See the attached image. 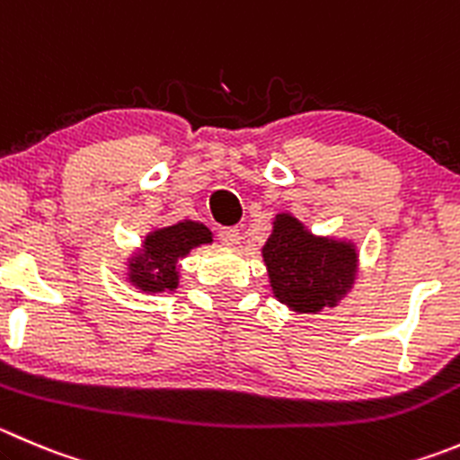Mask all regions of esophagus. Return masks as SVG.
<instances>
[{"instance_id": "34e87169", "label": "esophagus", "mask_w": 460, "mask_h": 460, "mask_svg": "<svg viewBox=\"0 0 460 460\" xmlns=\"http://www.w3.org/2000/svg\"><path fill=\"white\" fill-rule=\"evenodd\" d=\"M217 238H220V243L226 244V247H238L243 235H240V229H235V226H225V229L217 231Z\"/></svg>"}]
</instances>
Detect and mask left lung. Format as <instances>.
I'll return each instance as SVG.
<instances>
[{
    "instance_id": "1",
    "label": "left lung",
    "mask_w": 460,
    "mask_h": 460,
    "mask_svg": "<svg viewBox=\"0 0 460 460\" xmlns=\"http://www.w3.org/2000/svg\"><path fill=\"white\" fill-rule=\"evenodd\" d=\"M274 296L294 312L316 314L334 307L358 279L353 243L312 235L289 213H279L262 247Z\"/></svg>"
}]
</instances>
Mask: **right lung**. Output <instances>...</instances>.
<instances>
[{"instance_id":"right-lung-1","label":"right lung","mask_w":460,"mask_h":460,"mask_svg":"<svg viewBox=\"0 0 460 460\" xmlns=\"http://www.w3.org/2000/svg\"><path fill=\"white\" fill-rule=\"evenodd\" d=\"M213 243L202 222L181 220L146 235L144 249L128 258V280L146 294L172 292L180 285V258L190 249Z\"/></svg>"}]
</instances>
